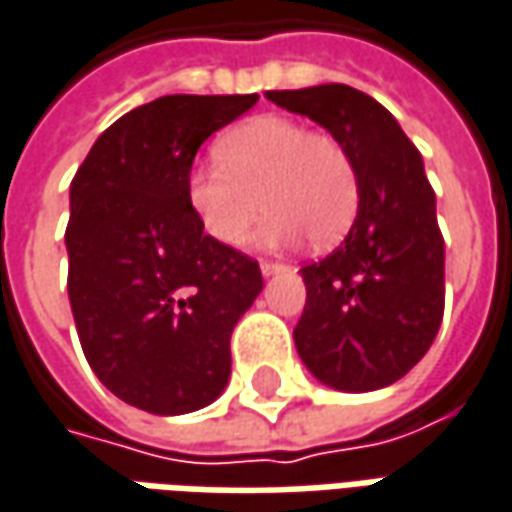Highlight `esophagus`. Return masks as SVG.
Here are the masks:
<instances>
[{
    "mask_svg": "<svg viewBox=\"0 0 512 512\" xmlns=\"http://www.w3.org/2000/svg\"><path fill=\"white\" fill-rule=\"evenodd\" d=\"M286 269H289V266H286V263H277V260H263V263H260V272L266 274V277H269V274L286 272Z\"/></svg>",
    "mask_w": 512,
    "mask_h": 512,
    "instance_id": "1",
    "label": "esophagus"
}]
</instances>
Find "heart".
<instances>
[{
  "instance_id": "b5f03b06",
  "label": "heart",
  "mask_w": 512,
  "mask_h": 512,
  "mask_svg": "<svg viewBox=\"0 0 512 512\" xmlns=\"http://www.w3.org/2000/svg\"><path fill=\"white\" fill-rule=\"evenodd\" d=\"M221 164L189 169L186 195L209 238L243 246L263 206L269 221L260 240L286 246L309 238L326 249L348 232L360 203V178L351 155L331 133L306 124L260 115L218 141Z\"/></svg>"
}]
</instances>
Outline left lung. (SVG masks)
Instances as JSON below:
<instances>
[{
  "label": "left lung",
  "mask_w": 512,
  "mask_h": 512,
  "mask_svg": "<svg viewBox=\"0 0 512 512\" xmlns=\"http://www.w3.org/2000/svg\"><path fill=\"white\" fill-rule=\"evenodd\" d=\"M343 144L360 178L357 221L323 260L303 266L297 354L337 391H377L425 357L445 311V240L422 155L379 101L348 84L269 90Z\"/></svg>",
  "instance_id": "8db88e82"
}]
</instances>
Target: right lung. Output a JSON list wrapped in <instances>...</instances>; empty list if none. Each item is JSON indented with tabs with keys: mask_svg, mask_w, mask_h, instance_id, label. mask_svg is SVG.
Here are the masks:
<instances>
[{
	"mask_svg": "<svg viewBox=\"0 0 512 512\" xmlns=\"http://www.w3.org/2000/svg\"><path fill=\"white\" fill-rule=\"evenodd\" d=\"M252 96H164L98 135L70 184L67 294L81 351L127 405L178 416L215 402L229 337L263 289L257 260L203 232L186 178Z\"/></svg>",
	"mask_w": 512,
	"mask_h": 512,
	"instance_id": "add662e5",
	"label": "right lung"
}]
</instances>
